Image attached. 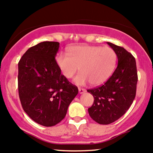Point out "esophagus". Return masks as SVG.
<instances>
[{"label": "esophagus", "mask_w": 153, "mask_h": 153, "mask_svg": "<svg viewBox=\"0 0 153 153\" xmlns=\"http://www.w3.org/2000/svg\"><path fill=\"white\" fill-rule=\"evenodd\" d=\"M78 91H79L80 94H83L84 92H85V89H84V88H78Z\"/></svg>", "instance_id": "obj_1"}]
</instances>
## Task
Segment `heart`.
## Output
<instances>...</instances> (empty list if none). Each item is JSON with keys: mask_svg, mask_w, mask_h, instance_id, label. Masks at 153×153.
<instances>
[{"mask_svg": "<svg viewBox=\"0 0 153 153\" xmlns=\"http://www.w3.org/2000/svg\"><path fill=\"white\" fill-rule=\"evenodd\" d=\"M68 54L60 53L56 62L64 76L70 79L79 70L74 79L78 85L88 83L99 85L110 78L116 64V54L112 48L107 46H75L68 49Z\"/></svg>", "mask_w": 153, "mask_h": 153, "instance_id": "b5f03b06", "label": "heart"}]
</instances>
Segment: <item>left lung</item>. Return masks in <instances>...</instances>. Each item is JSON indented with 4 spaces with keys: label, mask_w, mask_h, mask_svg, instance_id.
I'll return each instance as SVG.
<instances>
[{
    "label": "left lung",
    "mask_w": 153,
    "mask_h": 153,
    "mask_svg": "<svg viewBox=\"0 0 153 153\" xmlns=\"http://www.w3.org/2000/svg\"><path fill=\"white\" fill-rule=\"evenodd\" d=\"M117 57V65L102 85L87 90L94 100L88 109L97 123L107 125L123 116L133 103L138 80L135 58L123 47L107 42Z\"/></svg>",
    "instance_id": "obj_1"
}]
</instances>
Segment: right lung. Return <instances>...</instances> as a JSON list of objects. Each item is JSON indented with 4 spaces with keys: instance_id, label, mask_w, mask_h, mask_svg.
Segmentation results:
<instances>
[{
    "instance_id": "add662e5",
    "label": "right lung",
    "mask_w": 153,
    "mask_h": 153,
    "mask_svg": "<svg viewBox=\"0 0 153 153\" xmlns=\"http://www.w3.org/2000/svg\"><path fill=\"white\" fill-rule=\"evenodd\" d=\"M59 43L44 41L31 47L18 64V89L23 110L43 126L65 118L78 87L61 74L56 56Z\"/></svg>"
}]
</instances>
